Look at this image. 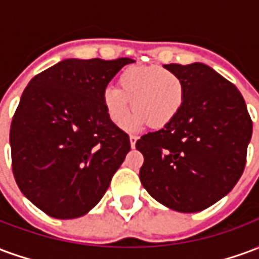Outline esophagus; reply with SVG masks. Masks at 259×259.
<instances>
[{"mask_svg":"<svg viewBox=\"0 0 259 259\" xmlns=\"http://www.w3.org/2000/svg\"><path fill=\"white\" fill-rule=\"evenodd\" d=\"M130 146H132V148H135L136 147V141L139 140V137H137V136H135V135H130Z\"/></svg>","mask_w":259,"mask_h":259,"instance_id":"esophagus-1","label":"esophagus"}]
</instances>
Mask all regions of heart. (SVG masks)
I'll return each instance as SVG.
<instances>
[{
	"label": "heart",
	"instance_id": "obj_1",
	"mask_svg": "<svg viewBox=\"0 0 259 259\" xmlns=\"http://www.w3.org/2000/svg\"><path fill=\"white\" fill-rule=\"evenodd\" d=\"M119 89L108 87L102 93V105L112 123L129 129L144 124L163 127L179 115L185 102V83L179 76L162 66H130L118 79ZM131 101L129 102L128 100Z\"/></svg>",
	"mask_w": 259,
	"mask_h": 259
}]
</instances>
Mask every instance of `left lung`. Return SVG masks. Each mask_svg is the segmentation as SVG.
<instances>
[{"mask_svg": "<svg viewBox=\"0 0 259 259\" xmlns=\"http://www.w3.org/2000/svg\"><path fill=\"white\" fill-rule=\"evenodd\" d=\"M165 68L185 83L179 115L141 136L143 187L170 209L198 212L213 205L243 175L252 122L237 87L200 62Z\"/></svg>", "mask_w": 259, "mask_h": 259, "instance_id": "left-lung-1", "label": "left lung"}]
</instances>
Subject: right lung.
<instances>
[{
    "label": "right lung",
    "instance_id": "obj_1",
    "mask_svg": "<svg viewBox=\"0 0 259 259\" xmlns=\"http://www.w3.org/2000/svg\"><path fill=\"white\" fill-rule=\"evenodd\" d=\"M130 58L65 59L30 80L11 123L12 170L26 198L73 219L100 202L130 151L102 93Z\"/></svg>",
    "mask_w": 259,
    "mask_h": 259
}]
</instances>
